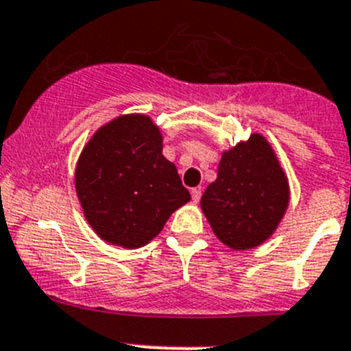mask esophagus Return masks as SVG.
Here are the masks:
<instances>
[{
    "label": "esophagus",
    "instance_id": "1",
    "mask_svg": "<svg viewBox=\"0 0 351 351\" xmlns=\"http://www.w3.org/2000/svg\"><path fill=\"white\" fill-rule=\"evenodd\" d=\"M200 197H202V190L200 188H191V199H193V202H199Z\"/></svg>",
    "mask_w": 351,
    "mask_h": 351
}]
</instances>
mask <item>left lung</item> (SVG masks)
I'll return each instance as SVG.
<instances>
[{"label":"left lung","mask_w":351,"mask_h":351,"mask_svg":"<svg viewBox=\"0 0 351 351\" xmlns=\"http://www.w3.org/2000/svg\"><path fill=\"white\" fill-rule=\"evenodd\" d=\"M287 202V179L261 134L223 152L217 181L200 199L213 232L234 250L266 241L284 217Z\"/></svg>","instance_id":"left-lung-1"}]
</instances>
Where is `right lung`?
Instances as JSON below:
<instances>
[{"label": "right lung", "instance_id": "obj_1", "mask_svg": "<svg viewBox=\"0 0 351 351\" xmlns=\"http://www.w3.org/2000/svg\"><path fill=\"white\" fill-rule=\"evenodd\" d=\"M149 117L124 115L97 131L76 167V191L88 223L124 248L149 243L190 200L176 165L163 154Z\"/></svg>", "mask_w": 351, "mask_h": 351}]
</instances>
